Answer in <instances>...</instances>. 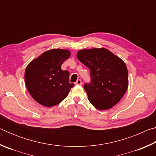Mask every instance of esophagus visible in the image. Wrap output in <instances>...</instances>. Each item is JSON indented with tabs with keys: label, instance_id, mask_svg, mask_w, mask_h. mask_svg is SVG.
<instances>
[{
	"label": "esophagus",
	"instance_id": "1",
	"mask_svg": "<svg viewBox=\"0 0 156 156\" xmlns=\"http://www.w3.org/2000/svg\"><path fill=\"white\" fill-rule=\"evenodd\" d=\"M75 84H77V85H82V84H83V83H82V80L79 79V80H78L76 82Z\"/></svg>",
	"mask_w": 156,
	"mask_h": 156
}]
</instances>
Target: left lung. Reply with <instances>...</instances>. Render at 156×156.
I'll return each instance as SVG.
<instances>
[{
  "label": "left lung",
  "instance_id": "8db88e82",
  "mask_svg": "<svg viewBox=\"0 0 156 156\" xmlns=\"http://www.w3.org/2000/svg\"><path fill=\"white\" fill-rule=\"evenodd\" d=\"M77 58L90 70L91 83L84 85L89 102L99 110L111 109L120 101L128 87L125 63L105 48L80 50Z\"/></svg>",
  "mask_w": 156,
  "mask_h": 156
}]
</instances>
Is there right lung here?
Wrapping results in <instances>:
<instances>
[{
	"mask_svg": "<svg viewBox=\"0 0 156 156\" xmlns=\"http://www.w3.org/2000/svg\"><path fill=\"white\" fill-rule=\"evenodd\" d=\"M70 55L67 49H50L31 61L26 67V87L39 104L47 107L59 104L74 86L69 83L68 71L61 69L63 62Z\"/></svg>",
	"mask_w": 156,
	"mask_h": 156,
	"instance_id": "obj_1",
	"label": "right lung"
}]
</instances>
